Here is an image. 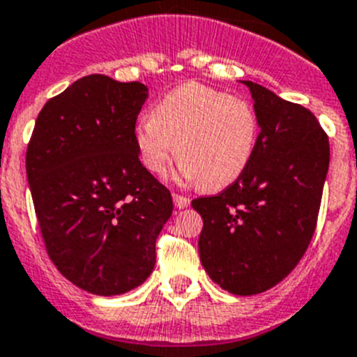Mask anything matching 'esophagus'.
I'll return each instance as SVG.
<instances>
[{
	"instance_id": "1",
	"label": "esophagus",
	"mask_w": 357,
	"mask_h": 357,
	"mask_svg": "<svg viewBox=\"0 0 357 357\" xmlns=\"http://www.w3.org/2000/svg\"><path fill=\"white\" fill-rule=\"evenodd\" d=\"M172 199H174V204H176V208L183 210V208H187L188 204H190V199L185 196H179V194H172Z\"/></svg>"
}]
</instances>
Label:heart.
Wrapping results in <instances>:
<instances>
[{"instance_id":"b5f03b06","label":"heart","mask_w":357,"mask_h":357,"mask_svg":"<svg viewBox=\"0 0 357 357\" xmlns=\"http://www.w3.org/2000/svg\"><path fill=\"white\" fill-rule=\"evenodd\" d=\"M132 136L140 161L153 174L165 172L176 151L179 178L221 190L250 165L259 122L243 98L187 82L161 97L151 116L136 122Z\"/></svg>"}]
</instances>
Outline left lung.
<instances>
[{"mask_svg":"<svg viewBox=\"0 0 357 357\" xmlns=\"http://www.w3.org/2000/svg\"><path fill=\"white\" fill-rule=\"evenodd\" d=\"M260 132L243 176L212 197L192 201L203 217L199 259L225 291L238 296L277 286L300 262L320 212L328 138L314 114L252 80Z\"/></svg>","mask_w":357,"mask_h":357,"instance_id":"8db88e82","label":"left lung"}]
</instances>
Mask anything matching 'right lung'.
Returning <instances> with one entry per match:
<instances>
[{"label": "right lung", "instance_id": "right-lung-1", "mask_svg": "<svg viewBox=\"0 0 357 357\" xmlns=\"http://www.w3.org/2000/svg\"><path fill=\"white\" fill-rule=\"evenodd\" d=\"M142 82L75 80L36 120L26 176L46 252L80 289L100 296L142 286L156 264V237L172 197L142 165L136 116Z\"/></svg>", "mask_w": 357, "mask_h": 357}]
</instances>
